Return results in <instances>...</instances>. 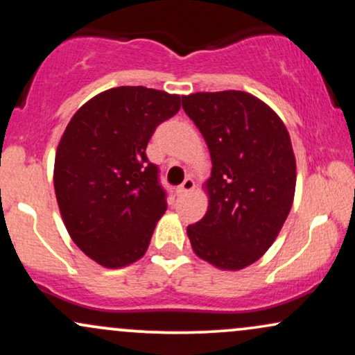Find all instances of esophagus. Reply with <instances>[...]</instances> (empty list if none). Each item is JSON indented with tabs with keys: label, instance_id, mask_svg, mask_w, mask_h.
Returning a JSON list of instances; mask_svg holds the SVG:
<instances>
[{
	"label": "esophagus",
	"instance_id": "esophagus-1",
	"mask_svg": "<svg viewBox=\"0 0 355 355\" xmlns=\"http://www.w3.org/2000/svg\"><path fill=\"white\" fill-rule=\"evenodd\" d=\"M195 189V182H193V178H185V180H183V183L180 187H178L177 189V193L180 195V197H183V195H187V193H190L191 190Z\"/></svg>",
	"mask_w": 355,
	"mask_h": 355
}]
</instances>
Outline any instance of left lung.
I'll return each mask as SVG.
<instances>
[{
  "instance_id": "8db88e82",
  "label": "left lung",
  "mask_w": 355,
  "mask_h": 355,
  "mask_svg": "<svg viewBox=\"0 0 355 355\" xmlns=\"http://www.w3.org/2000/svg\"><path fill=\"white\" fill-rule=\"evenodd\" d=\"M211 158L209 210L187 227L191 248L222 270L259 260L282 229L295 193V157L279 115L237 89L182 96Z\"/></svg>"
}]
</instances>
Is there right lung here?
I'll return each mask as SVG.
<instances>
[{"label": "right lung", "instance_id": "right-lung-1", "mask_svg": "<svg viewBox=\"0 0 355 355\" xmlns=\"http://www.w3.org/2000/svg\"><path fill=\"white\" fill-rule=\"evenodd\" d=\"M180 96L145 87L107 89L81 107L55 157L56 202L73 242L107 268L145 255L166 210L158 166L146 158L157 126Z\"/></svg>", "mask_w": 355, "mask_h": 355}]
</instances>
